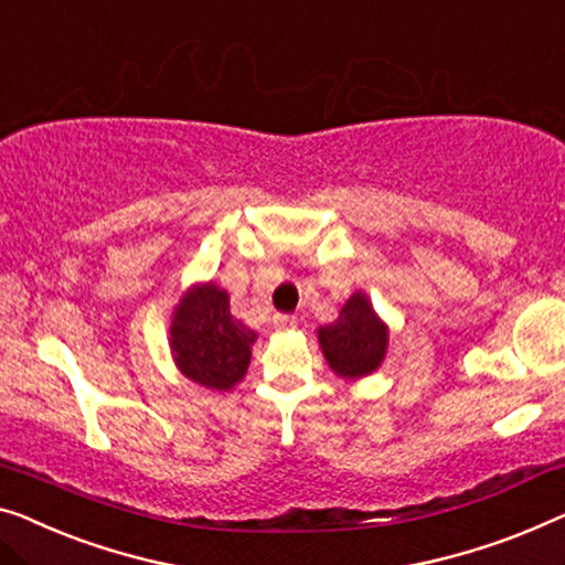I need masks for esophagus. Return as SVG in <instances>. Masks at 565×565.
Segmentation results:
<instances>
[{
  "label": "esophagus",
  "instance_id": "34e87169",
  "mask_svg": "<svg viewBox=\"0 0 565 565\" xmlns=\"http://www.w3.org/2000/svg\"><path fill=\"white\" fill-rule=\"evenodd\" d=\"M271 324H274L276 332H286V330H294V324H297V319H294L291 315H276Z\"/></svg>",
  "mask_w": 565,
  "mask_h": 565
}]
</instances>
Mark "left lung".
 I'll use <instances>...</instances> for the list:
<instances>
[{
    "label": "left lung",
    "instance_id": "left-lung-1",
    "mask_svg": "<svg viewBox=\"0 0 565 565\" xmlns=\"http://www.w3.org/2000/svg\"><path fill=\"white\" fill-rule=\"evenodd\" d=\"M388 324L377 315L365 291H352L340 317L317 330L327 365L342 381H360L383 365L388 352Z\"/></svg>",
    "mask_w": 565,
    "mask_h": 565
}]
</instances>
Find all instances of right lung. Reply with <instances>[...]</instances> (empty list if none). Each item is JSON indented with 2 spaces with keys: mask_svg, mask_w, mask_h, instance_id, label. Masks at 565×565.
Wrapping results in <instances>:
<instances>
[{
  "mask_svg": "<svg viewBox=\"0 0 565 565\" xmlns=\"http://www.w3.org/2000/svg\"><path fill=\"white\" fill-rule=\"evenodd\" d=\"M256 332L231 315V297L215 281L192 284L172 311L170 352L188 381L231 391L246 377Z\"/></svg>",
  "mask_w": 565,
  "mask_h": 565,
  "instance_id": "1",
  "label": "right lung"
}]
</instances>
